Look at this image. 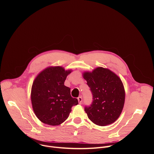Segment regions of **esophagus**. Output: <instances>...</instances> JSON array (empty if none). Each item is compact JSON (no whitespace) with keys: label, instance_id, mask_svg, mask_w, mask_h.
I'll use <instances>...</instances> for the list:
<instances>
[{"label":"esophagus","instance_id":"esophagus-1","mask_svg":"<svg viewBox=\"0 0 154 154\" xmlns=\"http://www.w3.org/2000/svg\"><path fill=\"white\" fill-rule=\"evenodd\" d=\"M77 99H78V101H79V104H81V103H82V97H79L77 98Z\"/></svg>","mask_w":154,"mask_h":154}]
</instances>
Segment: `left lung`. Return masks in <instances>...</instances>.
<instances>
[{
  "label": "left lung",
  "mask_w": 154,
  "mask_h": 154,
  "mask_svg": "<svg viewBox=\"0 0 154 154\" xmlns=\"http://www.w3.org/2000/svg\"><path fill=\"white\" fill-rule=\"evenodd\" d=\"M83 77L93 94L92 103L85 107L88 117L100 126L115 122L125 102V90L121 79L109 69L102 67L92 72H85Z\"/></svg>",
  "instance_id": "left-lung-1"
}]
</instances>
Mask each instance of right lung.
Wrapping results in <instances>:
<instances>
[{
  "label": "right lung",
  "mask_w": 154,
  "mask_h": 154,
  "mask_svg": "<svg viewBox=\"0 0 154 154\" xmlns=\"http://www.w3.org/2000/svg\"><path fill=\"white\" fill-rule=\"evenodd\" d=\"M71 70L61 66L48 67L35 79L31 91L33 109L43 123L58 125L67 119L71 108L79 103L71 96V89L64 85Z\"/></svg>",
  "instance_id": "add662e5"
}]
</instances>
